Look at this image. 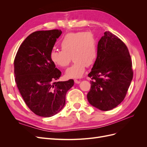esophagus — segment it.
Returning <instances> with one entry per match:
<instances>
[{"label": "esophagus", "instance_id": "34e87169", "mask_svg": "<svg viewBox=\"0 0 147 147\" xmlns=\"http://www.w3.org/2000/svg\"><path fill=\"white\" fill-rule=\"evenodd\" d=\"M74 82L76 84H78V83H80V80H76V79L74 80Z\"/></svg>", "mask_w": 147, "mask_h": 147}]
</instances>
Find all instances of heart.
<instances>
[{
  "instance_id": "heart-1",
  "label": "heart",
  "mask_w": 147,
  "mask_h": 147,
  "mask_svg": "<svg viewBox=\"0 0 147 147\" xmlns=\"http://www.w3.org/2000/svg\"><path fill=\"white\" fill-rule=\"evenodd\" d=\"M60 47L61 50H51L50 58L55 65L64 68L69 64L72 57L74 63L65 72L68 77H82L86 66H91L96 59V39L89 31L67 34L61 40Z\"/></svg>"
}]
</instances>
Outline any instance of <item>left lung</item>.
Listing matches in <instances>:
<instances>
[{"label":"left lung","mask_w":147,"mask_h":147,"mask_svg":"<svg viewBox=\"0 0 147 147\" xmlns=\"http://www.w3.org/2000/svg\"><path fill=\"white\" fill-rule=\"evenodd\" d=\"M88 102L100 110L116 107L126 97L133 77L128 49L116 35L105 32L97 45V58L91 72Z\"/></svg>","instance_id":"1"}]
</instances>
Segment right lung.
Returning <instances> with one entry per match:
<instances>
[{"instance_id":"obj_1","label":"right lung","mask_w":147,"mask_h":147,"mask_svg":"<svg viewBox=\"0 0 147 147\" xmlns=\"http://www.w3.org/2000/svg\"><path fill=\"white\" fill-rule=\"evenodd\" d=\"M59 29L39 30L30 34L20 45L14 60L15 82L29 109L35 115L50 117L63 109L72 79L57 82L61 72L50 58Z\"/></svg>"}]
</instances>
